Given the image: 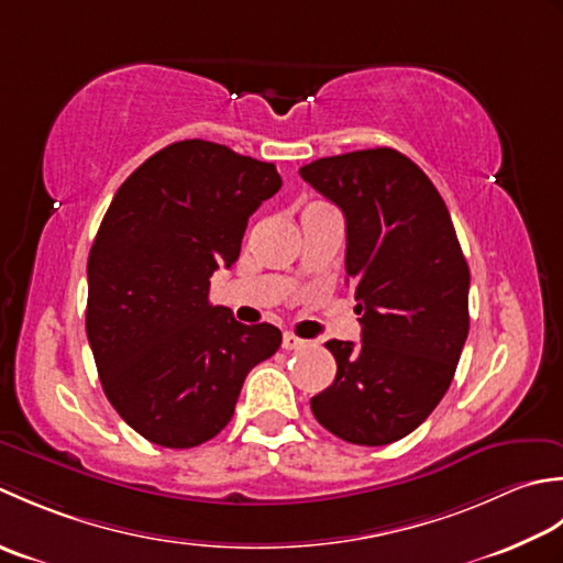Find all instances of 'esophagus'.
Masks as SVG:
<instances>
[{
	"mask_svg": "<svg viewBox=\"0 0 563 563\" xmlns=\"http://www.w3.org/2000/svg\"><path fill=\"white\" fill-rule=\"evenodd\" d=\"M306 345H308V340H301L298 335H294V332H284V338H282L284 350H301Z\"/></svg>",
	"mask_w": 563,
	"mask_h": 563,
	"instance_id": "esophagus-1",
	"label": "esophagus"
}]
</instances>
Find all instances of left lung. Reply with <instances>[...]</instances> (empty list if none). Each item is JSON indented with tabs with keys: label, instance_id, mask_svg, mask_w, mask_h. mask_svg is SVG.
<instances>
[{
	"label": "left lung",
	"instance_id": "1",
	"mask_svg": "<svg viewBox=\"0 0 563 563\" xmlns=\"http://www.w3.org/2000/svg\"><path fill=\"white\" fill-rule=\"evenodd\" d=\"M345 213L347 284L362 342L328 340L338 374L311 398L335 438L382 446L438 408L468 335V265L450 211L394 147L320 157L298 169Z\"/></svg>",
	"mask_w": 563,
	"mask_h": 563
}]
</instances>
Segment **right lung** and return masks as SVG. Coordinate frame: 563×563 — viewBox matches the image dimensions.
<instances>
[{"mask_svg": "<svg viewBox=\"0 0 563 563\" xmlns=\"http://www.w3.org/2000/svg\"><path fill=\"white\" fill-rule=\"evenodd\" d=\"M272 163L179 141L119 187L87 262V338L109 404L147 442L189 450L233 418L252 366L282 332L209 301L247 218L279 191Z\"/></svg>", "mask_w": 563, "mask_h": 563, "instance_id": "1", "label": "right lung"}]
</instances>
